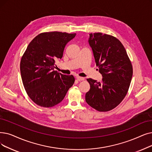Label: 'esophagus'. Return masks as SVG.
<instances>
[{"mask_svg": "<svg viewBox=\"0 0 152 152\" xmlns=\"http://www.w3.org/2000/svg\"><path fill=\"white\" fill-rule=\"evenodd\" d=\"M77 80L79 81H84V78L83 77H80V76H77L76 77Z\"/></svg>", "mask_w": 152, "mask_h": 152, "instance_id": "obj_1", "label": "esophagus"}]
</instances>
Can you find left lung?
I'll list each match as a JSON object with an SVG mask.
<instances>
[{"label":"left lung","mask_w":152,"mask_h":152,"mask_svg":"<svg viewBox=\"0 0 152 152\" xmlns=\"http://www.w3.org/2000/svg\"><path fill=\"white\" fill-rule=\"evenodd\" d=\"M89 43L103 78L101 82L87 79L90 89L86 94V101L98 111H109L126 96L132 77V65L123 45L113 36L90 34Z\"/></svg>","instance_id":"8db88e82"}]
</instances>
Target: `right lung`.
I'll list each match as a JSON object with an SVG mask.
<instances>
[{
    "mask_svg": "<svg viewBox=\"0 0 152 152\" xmlns=\"http://www.w3.org/2000/svg\"><path fill=\"white\" fill-rule=\"evenodd\" d=\"M76 34L50 31L38 35L29 43L20 61L24 88L36 104L53 107L61 102L73 85L72 75L54 71L55 60L61 59L66 45Z\"/></svg>",
    "mask_w": 152,
    "mask_h": 152,
    "instance_id": "obj_1",
    "label": "right lung"
}]
</instances>
